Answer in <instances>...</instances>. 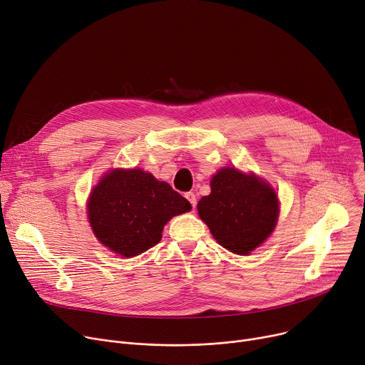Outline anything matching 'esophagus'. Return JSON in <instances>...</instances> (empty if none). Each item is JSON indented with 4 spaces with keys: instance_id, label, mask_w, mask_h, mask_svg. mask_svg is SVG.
I'll return each instance as SVG.
<instances>
[{
    "instance_id": "esophagus-1",
    "label": "esophagus",
    "mask_w": 365,
    "mask_h": 365,
    "mask_svg": "<svg viewBox=\"0 0 365 365\" xmlns=\"http://www.w3.org/2000/svg\"><path fill=\"white\" fill-rule=\"evenodd\" d=\"M185 199L190 202V205L192 206V209L195 207V205H197V197H195V194H194L192 191L185 192Z\"/></svg>"
}]
</instances>
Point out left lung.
<instances>
[{
    "label": "left lung",
    "mask_w": 365,
    "mask_h": 365,
    "mask_svg": "<svg viewBox=\"0 0 365 365\" xmlns=\"http://www.w3.org/2000/svg\"><path fill=\"white\" fill-rule=\"evenodd\" d=\"M210 187L212 192L200 199L197 210L222 247L244 256L273 232L279 203L266 182L235 168H223Z\"/></svg>",
    "instance_id": "1"
}]
</instances>
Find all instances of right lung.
I'll use <instances>...</instances> for the list:
<instances>
[{
    "label": "right lung",
    "mask_w": 365,
    "mask_h": 365,
    "mask_svg": "<svg viewBox=\"0 0 365 365\" xmlns=\"http://www.w3.org/2000/svg\"><path fill=\"white\" fill-rule=\"evenodd\" d=\"M191 205L170 184L142 170L106 174L91 194L88 210L98 240L133 257L158 244L165 223Z\"/></svg>",
    "instance_id": "obj_1"
}]
</instances>
